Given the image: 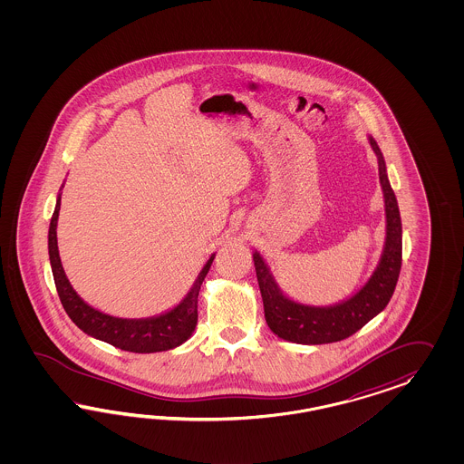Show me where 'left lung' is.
I'll return each instance as SVG.
<instances>
[{
	"label": "left lung",
	"instance_id": "left-lung-1",
	"mask_svg": "<svg viewBox=\"0 0 464 464\" xmlns=\"http://www.w3.org/2000/svg\"><path fill=\"white\" fill-rule=\"evenodd\" d=\"M367 140L378 156L386 212V238L378 267L374 268L369 281L355 295L330 306H309L297 303L282 293L267 262L260 253L253 252L266 322L277 337L287 342L320 345L351 337L367 322L378 316L393 295L401 268V218L392 183L388 180L386 163L380 146L372 136Z\"/></svg>",
	"mask_w": 464,
	"mask_h": 464
}]
</instances>
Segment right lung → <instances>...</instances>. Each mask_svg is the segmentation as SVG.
I'll return each instance as SVG.
<instances>
[{
	"instance_id": "obj_1",
	"label": "right lung",
	"mask_w": 464,
	"mask_h": 464,
	"mask_svg": "<svg viewBox=\"0 0 464 464\" xmlns=\"http://www.w3.org/2000/svg\"><path fill=\"white\" fill-rule=\"evenodd\" d=\"M61 209V194L57 196L56 209L51 218L49 226V260L53 276L56 282L57 295L63 303V308L68 313L72 324L86 335L107 342L121 351L136 353H153V352L169 351L192 337L197 324V297L200 285L206 279L216 253H212L206 266L198 272L194 285L185 295L182 301L161 314L150 318H117L105 314L99 309L84 303L78 293L72 289L57 250V218Z\"/></svg>"
}]
</instances>
